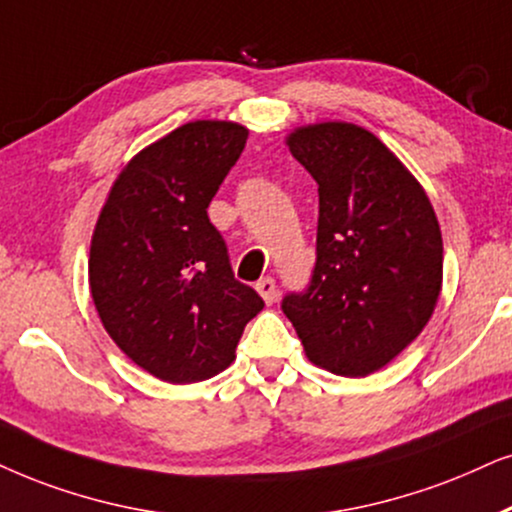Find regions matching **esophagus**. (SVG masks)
I'll return each mask as SVG.
<instances>
[{
    "instance_id": "34e87169",
    "label": "esophagus",
    "mask_w": 512,
    "mask_h": 512,
    "mask_svg": "<svg viewBox=\"0 0 512 512\" xmlns=\"http://www.w3.org/2000/svg\"><path fill=\"white\" fill-rule=\"evenodd\" d=\"M257 293L262 295V300L267 302V304H271L276 300V293H278V288H276V281L271 276H267V278H260V281H257Z\"/></svg>"
}]
</instances>
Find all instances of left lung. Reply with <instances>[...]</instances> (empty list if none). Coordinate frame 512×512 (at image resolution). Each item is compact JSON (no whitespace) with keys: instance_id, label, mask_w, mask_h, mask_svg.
I'll return each instance as SVG.
<instances>
[{"instance_id":"obj_1","label":"left lung","mask_w":512,"mask_h":512,"mask_svg":"<svg viewBox=\"0 0 512 512\" xmlns=\"http://www.w3.org/2000/svg\"><path fill=\"white\" fill-rule=\"evenodd\" d=\"M286 144L319 184L316 264L283 314L312 364L364 378L430 321L442 290V231L428 193L368 129L297 127Z\"/></svg>"}]
</instances>
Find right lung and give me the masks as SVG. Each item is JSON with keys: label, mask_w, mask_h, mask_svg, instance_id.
<instances>
[{"label": "right lung", "mask_w": 512, "mask_h": 512, "mask_svg": "<svg viewBox=\"0 0 512 512\" xmlns=\"http://www.w3.org/2000/svg\"><path fill=\"white\" fill-rule=\"evenodd\" d=\"M248 129L186 122L118 174L89 250V288L103 328L134 364L165 383L222 373L264 302L236 281L208 205Z\"/></svg>", "instance_id": "add662e5"}]
</instances>
